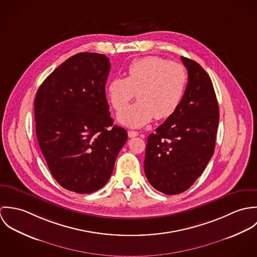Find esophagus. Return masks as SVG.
Segmentation results:
<instances>
[{"label":"esophagus","instance_id":"34e87169","mask_svg":"<svg viewBox=\"0 0 257 257\" xmlns=\"http://www.w3.org/2000/svg\"><path fill=\"white\" fill-rule=\"evenodd\" d=\"M127 135H128L130 138H136V137H138L140 134H139V132H136V131H128V132H127Z\"/></svg>","mask_w":257,"mask_h":257}]
</instances>
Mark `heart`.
<instances>
[{"label":"heart","instance_id":"obj_1","mask_svg":"<svg viewBox=\"0 0 257 257\" xmlns=\"http://www.w3.org/2000/svg\"><path fill=\"white\" fill-rule=\"evenodd\" d=\"M187 72L181 63L159 56H146L134 60L125 78L115 77L107 86L111 107L118 111L137 92L139 102L120 111L117 119L131 127H141L155 116L164 119L172 115L183 99Z\"/></svg>","mask_w":257,"mask_h":257}]
</instances>
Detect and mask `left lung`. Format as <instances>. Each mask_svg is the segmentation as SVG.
<instances>
[{"label": "left lung", "mask_w": 257, "mask_h": 257, "mask_svg": "<svg viewBox=\"0 0 257 257\" xmlns=\"http://www.w3.org/2000/svg\"><path fill=\"white\" fill-rule=\"evenodd\" d=\"M188 84L176 111L147 138L145 172L166 195L180 194L202 175L215 150L220 110L211 78L196 61L181 57Z\"/></svg>", "instance_id": "1"}]
</instances>
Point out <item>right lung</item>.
Segmentation results:
<instances>
[{"label": "right lung", "instance_id": "right-lung-1", "mask_svg": "<svg viewBox=\"0 0 257 257\" xmlns=\"http://www.w3.org/2000/svg\"><path fill=\"white\" fill-rule=\"evenodd\" d=\"M110 69L104 54H75L43 81L35 99L37 141L47 166L59 185L79 194L106 185L127 141L109 111Z\"/></svg>", "mask_w": 257, "mask_h": 257}]
</instances>
